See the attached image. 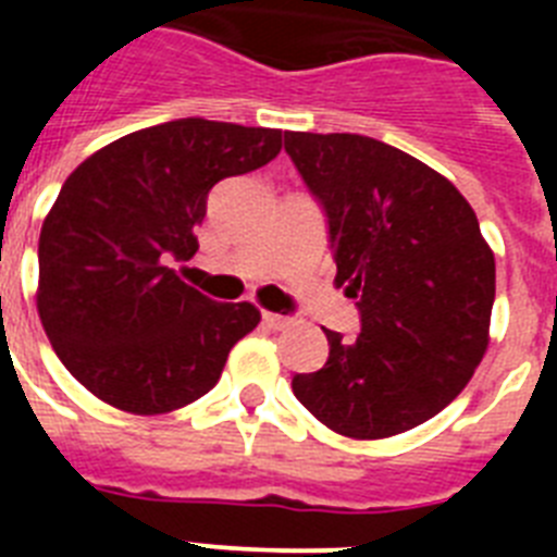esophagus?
I'll list each match as a JSON object with an SVG mask.
<instances>
[{
  "instance_id": "34e87169",
  "label": "esophagus",
  "mask_w": 557,
  "mask_h": 557,
  "mask_svg": "<svg viewBox=\"0 0 557 557\" xmlns=\"http://www.w3.org/2000/svg\"><path fill=\"white\" fill-rule=\"evenodd\" d=\"M262 318H264V323L273 329V332H284V329H289L295 323L293 318H287V314H275V312H264Z\"/></svg>"
}]
</instances>
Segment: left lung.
<instances>
[{
    "instance_id": "1",
    "label": "left lung",
    "mask_w": 557,
    "mask_h": 557,
    "mask_svg": "<svg viewBox=\"0 0 557 557\" xmlns=\"http://www.w3.org/2000/svg\"><path fill=\"white\" fill-rule=\"evenodd\" d=\"M284 150L323 203L334 284L357 298L362 332H326L321 371L293 379L321 424L379 441L424 424L469 385L488 348L494 250L441 172L357 133H284Z\"/></svg>"
}]
</instances>
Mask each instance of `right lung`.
Wrapping results in <instances>:
<instances>
[{
    "mask_svg": "<svg viewBox=\"0 0 557 557\" xmlns=\"http://www.w3.org/2000/svg\"><path fill=\"white\" fill-rule=\"evenodd\" d=\"M284 133L175 120L127 133L63 184L38 236L36 307L66 371L100 401L164 416L218 385L253 304L206 298L170 268L198 253L218 181L282 152Z\"/></svg>",
    "mask_w": 557,
    "mask_h": 557,
    "instance_id": "1",
    "label": "right lung"
}]
</instances>
